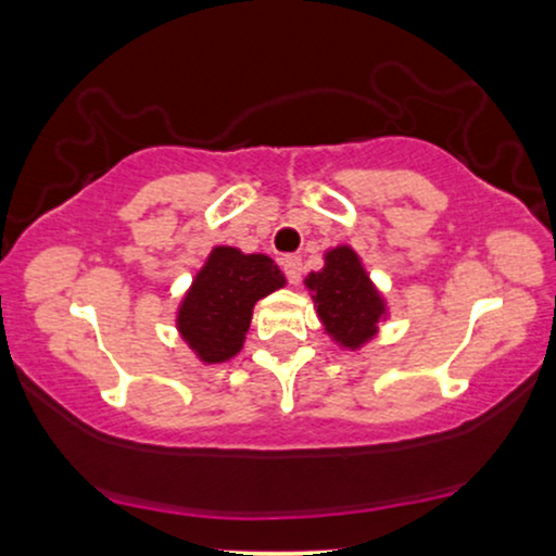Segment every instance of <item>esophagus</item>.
Here are the masks:
<instances>
[{"mask_svg": "<svg viewBox=\"0 0 556 556\" xmlns=\"http://www.w3.org/2000/svg\"><path fill=\"white\" fill-rule=\"evenodd\" d=\"M282 269H285V277L290 285H298L300 277H303V261L298 256H287L282 258Z\"/></svg>", "mask_w": 556, "mask_h": 556, "instance_id": "34e87169", "label": "esophagus"}]
</instances>
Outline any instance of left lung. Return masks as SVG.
<instances>
[{
  "label": "left lung",
  "mask_w": 556,
  "mask_h": 556,
  "mask_svg": "<svg viewBox=\"0 0 556 556\" xmlns=\"http://www.w3.org/2000/svg\"><path fill=\"white\" fill-rule=\"evenodd\" d=\"M305 287L324 329L342 348L358 350L379 331L387 318V303L363 269L361 256L350 245L324 253V269L311 271Z\"/></svg>",
  "instance_id": "obj_1"
}]
</instances>
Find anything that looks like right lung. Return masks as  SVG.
<instances>
[{"label": "right lung", "mask_w": 556, "mask_h": 556, "mask_svg": "<svg viewBox=\"0 0 556 556\" xmlns=\"http://www.w3.org/2000/svg\"><path fill=\"white\" fill-rule=\"evenodd\" d=\"M285 282L264 253L216 245L177 308V331L203 363L235 358L251 327L253 305Z\"/></svg>", "instance_id": "1"}]
</instances>
